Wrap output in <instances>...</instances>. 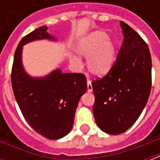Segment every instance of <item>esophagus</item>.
I'll use <instances>...</instances> for the list:
<instances>
[{
  "instance_id": "esophagus-1",
  "label": "esophagus",
  "mask_w": 160,
  "mask_h": 160,
  "mask_svg": "<svg viewBox=\"0 0 160 160\" xmlns=\"http://www.w3.org/2000/svg\"><path fill=\"white\" fill-rule=\"evenodd\" d=\"M87 92H92V82H91V80H87Z\"/></svg>"
}]
</instances>
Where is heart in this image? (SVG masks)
Listing matches in <instances>:
<instances>
[{
	"instance_id": "1",
	"label": "heart",
	"mask_w": 160,
	"mask_h": 160,
	"mask_svg": "<svg viewBox=\"0 0 160 160\" xmlns=\"http://www.w3.org/2000/svg\"><path fill=\"white\" fill-rule=\"evenodd\" d=\"M76 51L80 56L87 57V69L95 76L106 74L114 63L116 47L103 31H95L82 38L77 43ZM71 60L73 62H80V58L74 55Z\"/></svg>"
}]
</instances>
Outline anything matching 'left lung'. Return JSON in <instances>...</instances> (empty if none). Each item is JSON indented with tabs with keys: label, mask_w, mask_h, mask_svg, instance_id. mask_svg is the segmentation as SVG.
Here are the masks:
<instances>
[{
	"label": "left lung",
	"mask_w": 160,
	"mask_h": 160,
	"mask_svg": "<svg viewBox=\"0 0 160 160\" xmlns=\"http://www.w3.org/2000/svg\"><path fill=\"white\" fill-rule=\"evenodd\" d=\"M124 39L116 62L103 79L92 82L96 123L105 133L120 134L144 110L152 86V58L148 46L136 32L120 21Z\"/></svg>",
	"instance_id": "obj_1"
}]
</instances>
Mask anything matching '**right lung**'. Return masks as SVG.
Returning <instances> with one entry per match:
<instances>
[{
	"mask_svg": "<svg viewBox=\"0 0 160 160\" xmlns=\"http://www.w3.org/2000/svg\"><path fill=\"white\" fill-rule=\"evenodd\" d=\"M46 26L24 37L14 53L12 68L13 94L24 118L34 130L49 140H58L69 133L80 98L87 90L81 73H62L59 68L42 77L26 73L22 62L23 46L37 40L56 41Z\"/></svg>",
	"mask_w": 160,
	"mask_h": 160,
	"instance_id": "add662e5",
	"label": "right lung"
}]
</instances>
